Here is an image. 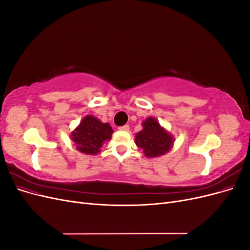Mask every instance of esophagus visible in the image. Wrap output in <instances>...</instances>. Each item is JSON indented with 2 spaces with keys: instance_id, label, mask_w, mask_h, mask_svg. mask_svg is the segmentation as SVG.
<instances>
[{
  "instance_id": "obj_1",
  "label": "esophagus",
  "mask_w": 250,
  "mask_h": 250,
  "mask_svg": "<svg viewBox=\"0 0 250 250\" xmlns=\"http://www.w3.org/2000/svg\"><path fill=\"white\" fill-rule=\"evenodd\" d=\"M120 130H123V131H129V125H123V126H121L120 128H119Z\"/></svg>"
}]
</instances>
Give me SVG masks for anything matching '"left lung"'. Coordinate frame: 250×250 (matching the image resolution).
I'll return each instance as SVG.
<instances>
[{
    "label": "left lung",
    "mask_w": 250,
    "mask_h": 250,
    "mask_svg": "<svg viewBox=\"0 0 250 250\" xmlns=\"http://www.w3.org/2000/svg\"><path fill=\"white\" fill-rule=\"evenodd\" d=\"M174 139L154 118H148L143 123V129L135 135V144L148 157H157L172 148Z\"/></svg>",
    "instance_id": "obj_1"
}]
</instances>
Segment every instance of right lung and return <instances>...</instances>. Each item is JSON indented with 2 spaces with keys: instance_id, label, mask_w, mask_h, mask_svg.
Returning <instances> with one entry per match:
<instances>
[{
  "instance_id": "right-lung-1",
  "label": "right lung",
  "mask_w": 250,
  "mask_h": 250,
  "mask_svg": "<svg viewBox=\"0 0 250 250\" xmlns=\"http://www.w3.org/2000/svg\"><path fill=\"white\" fill-rule=\"evenodd\" d=\"M113 130L108 123H102L93 116H86L72 132L77 149L85 154H97L105 142L110 140Z\"/></svg>"
}]
</instances>
